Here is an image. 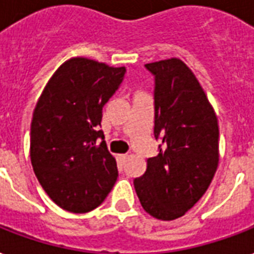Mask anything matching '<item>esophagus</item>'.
<instances>
[{"instance_id":"esophagus-1","label":"esophagus","mask_w":254,"mask_h":254,"mask_svg":"<svg viewBox=\"0 0 254 254\" xmlns=\"http://www.w3.org/2000/svg\"><path fill=\"white\" fill-rule=\"evenodd\" d=\"M127 160V155L122 154V155H118V162L119 163H125Z\"/></svg>"}]
</instances>
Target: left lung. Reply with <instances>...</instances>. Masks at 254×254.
<instances>
[{"label": "left lung", "mask_w": 254, "mask_h": 254, "mask_svg": "<svg viewBox=\"0 0 254 254\" xmlns=\"http://www.w3.org/2000/svg\"><path fill=\"white\" fill-rule=\"evenodd\" d=\"M155 76L158 156L133 180L144 211L159 220L186 215L205 193L219 166V125L190 68L178 58L147 64Z\"/></svg>", "instance_id": "1"}]
</instances>
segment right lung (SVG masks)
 <instances>
[{"instance_id":"1","label":"right lung","mask_w":254,"mask_h":254,"mask_svg":"<svg viewBox=\"0 0 254 254\" xmlns=\"http://www.w3.org/2000/svg\"><path fill=\"white\" fill-rule=\"evenodd\" d=\"M111 67L76 57L47 82L31 121L30 159L49 197L72 213H86L105 201L118 178L115 158L99 129L103 106L125 78Z\"/></svg>"}]
</instances>
